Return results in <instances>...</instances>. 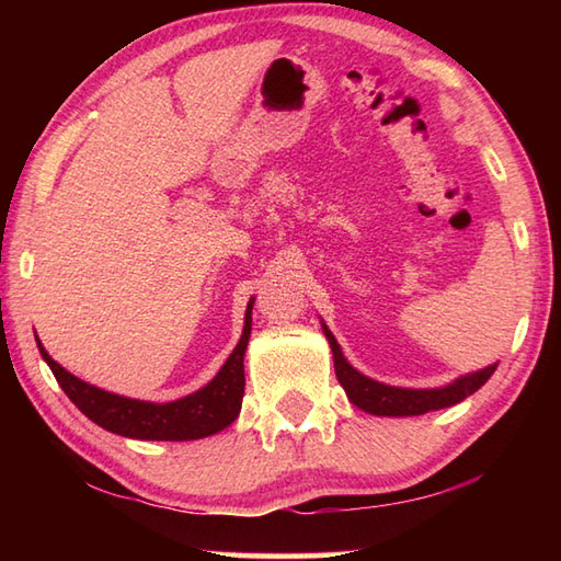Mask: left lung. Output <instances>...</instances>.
<instances>
[{"instance_id":"1","label":"left lung","mask_w":561,"mask_h":561,"mask_svg":"<svg viewBox=\"0 0 561 561\" xmlns=\"http://www.w3.org/2000/svg\"><path fill=\"white\" fill-rule=\"evenodd\" d=\"M320 328H323V335L328 337L337 380L344 388V392H347L350 402L376 416H416V414L450 408V404H458L465 398H470L472 392H478L496 371V364H490L480 368V371L458 376L456 380H450L448 386H440V388L388 386V383H380V380L364 376L362 371H356V368L347 362V356L342 354V347L337 344L335 335H332L323 320H320Z\"/></svg>"}]
</instances>
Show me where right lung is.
I'll use <instances>...</instances> for the list:
<instances>
[{"mask_svg": "<svg viewBox=\"0 0 561 561\" xmlns=\"http://www.w3.org/2000/svg\"><path fill=\"white\" fill-rule=\"evenodd\" d=\"M253 301L255 299H250L245 308L241 340H238L231 356L219 368V374L207 386L171 402L135 400L91 386L87 380L69 374L65 366H59L45 352L38 337H35V342H38L41 356L50 366V371L55 374L59 388L67 392V398L91 422L103 426L105 432L139 440H195L224 432L241 412L245 390L243 356L250 340V325H253Z\"/></svg>", "mask_w": 561, "mask_h": 561, "instance_id": "right-lung-1", "label": "right lung"}]
</instances>
